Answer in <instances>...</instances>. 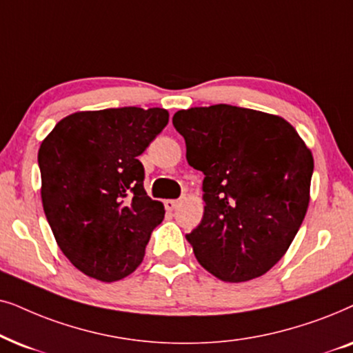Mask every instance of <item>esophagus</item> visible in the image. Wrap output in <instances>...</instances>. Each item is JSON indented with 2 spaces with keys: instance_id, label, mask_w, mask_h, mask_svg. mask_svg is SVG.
Instances as JSON below:
<instances>
[{
  "instance_id": "esophagus-1",
  "label": "esophagus",
  "mask_w": 353,
  "mask_h": 353,
  "mask_svg": "<svg viewBox=\"0 0 353 353\" xmlns=\"http://www.w3.org/2000/svg\"><path fill=\"white\" fill-rule=\"evenodd\" d=\"M164 206H166V210H169V211L176 210L177 206H179V200H166L164 201Z\"/></svg>"
}]
</instances>
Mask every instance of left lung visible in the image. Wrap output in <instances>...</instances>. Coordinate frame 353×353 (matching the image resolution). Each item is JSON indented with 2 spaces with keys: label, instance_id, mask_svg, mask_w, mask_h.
Segmentation results:
<instances>
[{
  "label": "left lung",
  "instance_id": "obj_1",
  "mask_svg": "<svg viewBox=\"0 0 353 353\" xmlns=\"http://www.w3.org/2000/svg\"><path fill=\"white\" fill-rule=\"evenodd\" d=\"M187 161L205 174L201 223L185 239L206 271L228 283L265 274L307 213L312 152L283 117L231 105L177 111Z\"/></svg>",
  "mask_w": 353,
  "mask_h": 353
}]
</instances>
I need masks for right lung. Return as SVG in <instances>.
Listing matches in <instances>:
<instances>
[{
    "mask_svg": "<svg viewBox=\"0 0 353 353\" xmlns=\"http://www.w3.org/2000/svg\"><path fill=\"white\" fill-rule=\"evenodd\" d=\"M168 121L163 108L74 112L41 142L46 219L61 250L83 274L112 283L142 263L164 206L145 192L139 157Z\"/></svg>",
    "mask_w": 353,
    "mask_h": 353,
    "instance_id": "add662e5",
    "label": "right lung"
}]
</instances>
